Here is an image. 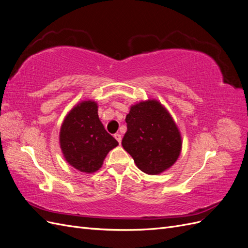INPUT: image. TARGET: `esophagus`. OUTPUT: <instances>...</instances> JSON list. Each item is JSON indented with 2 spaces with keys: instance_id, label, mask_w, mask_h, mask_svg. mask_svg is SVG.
Here are the masks:
<instances>
[{
  "instance_id": "esophagus-1",
  "label": "esophagus",
  "mask_w": 248,
  "mask_h": 248,
  "mask_svg": "<svg viewBox=\"0 0 248 248\" xmlns=\"http://www.w3.org/2000/svg\"><path fill=\"white\" fill-rule=\"evenodd\" d=\"M114 137H115V139L118 140L119 144H121V140H122V137H121V134H120V133H116Z\"/></svg>"
}]
</instances>
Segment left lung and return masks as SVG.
<instances>
[{
  "instance_id": "left-lung-1",
  "label": "left lung",
  "mask_w": 248,
  "mask_h": 248,
  "mask_svg": "<svg viewBox=\"0 0 248 248\" xmlns=\"http://www.w3.org/2000/svg\"><path fill=\"white\" fill-rule=\"evenodd\" d=\"M122 146L146 174L170 168L181 152V136L168 110L156 100L132 106L126 116Z\"/></svg>"
}]
</instances>
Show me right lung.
Returning <instances> with one entry per match:
<instances>
[{
  "label": "right lung",
  "mask_w": 248,
  "mask_h": 248,
  "mask_svg": "<svg viewBox=\"0 0 248 248\" xmlns=\"http://www.w3.org/2000/svg\"><path fill=\"white\" fill-rule=\"evenodd\" d=\"M94 101H82L66 116L60 131L65 159L80 171L98 170L118 141L104 129Z\"/></svg>",
  "instance_id": "obj_1"
}]
</instances>
